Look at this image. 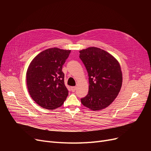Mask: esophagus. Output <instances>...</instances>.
Masks as SVG:
<instances>
[{"mask_svg": "<svg viewBox=\"0 0 151 151\" xmlns=\"http://www.w3.org/2000/svg\"><path fill=\"white\" fill-rule=\"evenodd\" d=\"M76 87H71V91H72L73 92H75L76 91Z\"/></svg>", "mask_w": 151, "mask_h": 151, "instance_id": "34e87169", "label": "esophagus"}]
</instances>
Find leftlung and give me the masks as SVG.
I'll return each mask as SVG.
<instances>
[{"instance_id":"8db88e82","label":"left lung","mask_w":151,"mask_h":151,"mask_svg":"<svg viewBox=\"0 0 151 151\" xmlns=\"http://www.w3.org/2000/svg\"><path fill=\"white\" fill-rule=\"evenodd\" d=\"M80 58L89 76V92L81 104L93 111L106 108L115 100L122 87L119 63L111 54L96 47L80 51Z\"/></svg>"}]
</instances>
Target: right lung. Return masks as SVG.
I'll return each mask as SVG.
<instances>
[{
    "mask_svg": "<svg viewBox=\"0 0 151 151\" xmlns=\"http://www.w3.org/2000/svg\"><path fill=\"white\" fill-rule=\"evenodd\" d=\"M70 51L58 47L47 49L37 55L29 65L26 73L29 93L43 108H58L68 96L62 69Z\"/></svg>",
    "mask_w": 151,
    "mask_h": 151,
    "instance_id": "1",
    "label": "right lung"
}]
</instances>
